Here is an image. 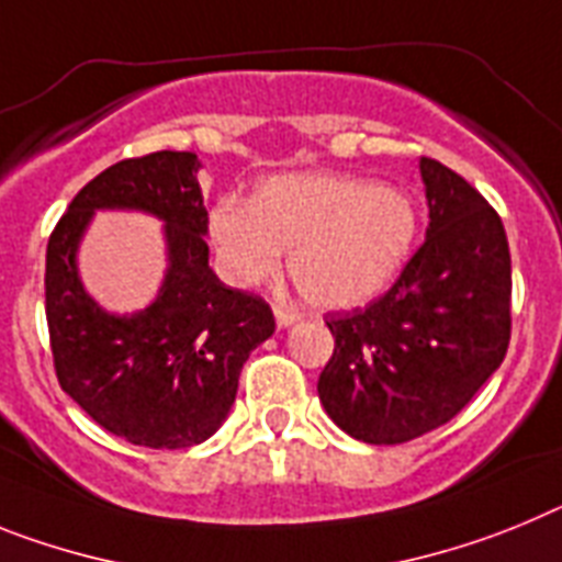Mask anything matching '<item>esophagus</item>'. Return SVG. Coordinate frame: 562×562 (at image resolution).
<instances>
[{
    "instance_id": "34e87169",
    "label": "esophagus",
    "mask_w": 562,
    "mask_h": 562,
    "mask_svg": "<svg viewBox=\"0 0 562 562\" xmlns=\"http://www.w3.org/2000/svg\"><path fill=\"white\" fill-rule=\"evenodd\" d=\"M274 316L280 328H288V325H294V322L300 319V314H296L294 308H285V305H274Z\"/></svg>"
}]
</instances>
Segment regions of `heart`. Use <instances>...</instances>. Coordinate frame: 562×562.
<instances>
[{"mask_svg": "<svg viewBox=\"0 0 562 562\" xmlns=\"http://www.w3.org/2000/svg\"><path fill=\"white\" fill-rule=\"evenodd\" d=\"M416 206L393 187L339 175H274L251 203L217 200L209 234L223 274L251 288L274 277L291 248V277L322 308H353L382 294L416 240Z\"/></svg>", "mask_w": 562, "mask_h": 562, "instance_id": "heart-1", "label": "heart"}]
</instances>
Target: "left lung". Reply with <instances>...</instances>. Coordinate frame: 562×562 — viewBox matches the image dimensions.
<instances>
[{"label": "left lung", "mask_w": 562, "mask_h": 562, "mask_svg": "<svg viewBox=\"0 0 562 562\" xmlns=\"http://www.w3.org/2000/svg\"><path fill=\"white\" fill-rule=\"evenodd\" d=\"M429 226L398 280L368 308L328 314L334 356L319 402L364 443H404L456 418L501 368L512 336V257L484 194L418 160Z\"/></svg>", "instance_id": "1"}]
</instances>
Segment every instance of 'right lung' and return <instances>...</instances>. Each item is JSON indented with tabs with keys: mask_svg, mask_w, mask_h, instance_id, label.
<instances>
[{
	"mask_svg": "<svg viewBox=\"0 0 562 562\" xmlns=\"http://www.w3.org/2000/svg\"><path fill=\"white\" fill-rule=\"evenodd\" d=\"M194 153L112 164L72 198L47 240L45 311L56 379L95 424L149 450H183L226 422L237 379L274 334L262 296L209 268V214ZM95 207H138L167 223L170 268L149 310L106 315L77 280L75 251Z\"/></svg>",
	"mask_w": 562,
	"mask_h": 562,
	"instance_id": "add662e5",
	"label": "right lung"
}]
</instances>
